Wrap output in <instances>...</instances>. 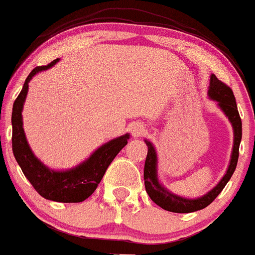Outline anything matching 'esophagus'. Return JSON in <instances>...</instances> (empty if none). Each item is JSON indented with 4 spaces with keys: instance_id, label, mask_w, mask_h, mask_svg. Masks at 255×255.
Segmentation results:
<instances>
[{
    "instance_id": "esophagus-1",
    "label": "esophagus",
    "mask_w": 255,
    "mask_h": 255,
    "mask_svg": "<svg viewBox=\"0 0 255 255\" xmlns=\"http://www.w3.org/2000/svg\"><path fill=\"white\" fill-rule=\"evenodd\" d=\"M144 133H145V128H144V126L140 125V123H135L132 127L133 136H141Z\"/></svg>"
}]
</instances>
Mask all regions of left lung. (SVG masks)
<instances>
[{"mask_svg":"<svg viewBox=\"0 0 255 255\" xmlns=\"http://www.w3.org/2000/svg\"><path fill=\"white\" fill-rule=\"evenodd\" d=\"M209 96L213 100L218 101L219 106L221 107L225 115L229 117L230 122L232 123L235 132V141L231 161H230L226 175L222 177L218 186L211 189L209 193H206L204 197H200L198 199H184V198L172 194L167 189L163 188L161 184L159 183L156 177V152H155L152 144L145 140L146 145H148V155H146L145 165H144V183H145L146 193H148L150 199L155 204L161 206L165 210L171 211V213H193V211L202 210L209 204H211L215 200V198L221 193L222 189L225 188L227 182L234 175L236 166H237L238 155H240V143L241 139H242V121H241L240 114H238L234 92H232L229 85H226L221 80L216 78L215 74H211Z\"/></svg>","mask_w":255,"mask_h":255,"instance_id":"1","label":"left lung"}]
</instances>
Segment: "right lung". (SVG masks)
I'll list each match as a JSON object with an SVG mask.
<instances>
[{"label": "right lung", "mask_w": 255, "mask_h": 255, "mask_svg": "<svg viewBox=\"0 0 255 255\" xmlns=\"http://www.w3.org/2000/svg\"><path fill=\"white\" fill-rule=\"evenodd\" d=\"M58 61L46 66H37L26 77L12 110V149L18 165L34 189L45 199L60 203H80L89 198L98 188L107 167L116 155L128 143L129 135L125 134L100 146L83 163L68 171H53L34 156L29 148L21 121V110L28 93V83L37 73L50 68Z\"/></svg>", "instance_id": "right-lung-1"}]
</instances>
